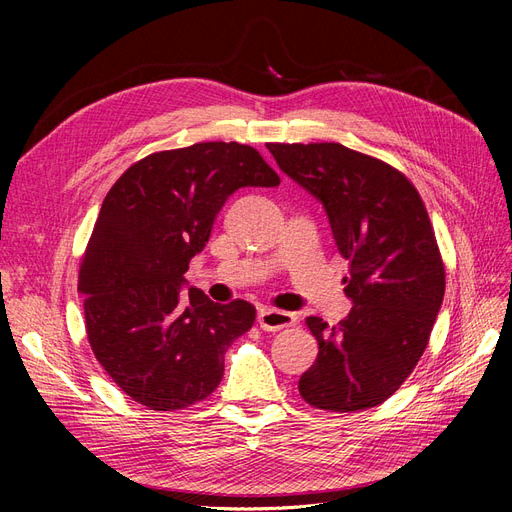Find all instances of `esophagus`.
<instances>
[{
  "instance_id": "obj_1",
  "label": "esophagus",
  "mask_w": 512,
  "mask_h": 512,
  "mask_svg": "<svg viewBox=\"0 0 512 512\" xmlns=\"http://www.w3.org/2000/svg\"><path fill=\"white\" fill-rule=\"evenodd\" d=\"M257 321H259L261 330H265V332H280L284 328H290L297 324V315L274 309V307H265L259 311Z\"/></svg>"
}]
</instances>
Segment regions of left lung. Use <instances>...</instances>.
Listing matches in <instances>:
<instances>
[{"label": "left lung", "instance_id": "1", "mask_svg": "<svg viewBox=\"0 0 512 512\" xmlns=\"http://www.w3.org/2000/svg\"><path fill=\"white\" fill-rule=\"evenodd\" d=\"M278 166L324 203L353 309L338 326L307 317L315 363L299 392L315 409L353 413L390 398L419 363L442 307L446 272L413 182L340 143H267Z\"/></svg>", "mask_w": 512, "mask_h": 512}]
</instances>
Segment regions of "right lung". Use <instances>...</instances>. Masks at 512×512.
<instances>
[{"label":"right lung","mask_w":512,"mask_h":512,"mask_svg":"<svg viewBox=\"0 0 512 512\" xmlns=\"http://www.w3.org/2000/svg\"><path fill=\"white\" fill-rule=\"evenodd\" d=\"M261 153L240 143L155 151L103 199L78 270L85 330L105 373L151 411H178L220 386L228 346L253 328L247 301L180 292L215 215L240 186H278Z\"/></svg>","instance_id":"add662e5"}]
</instances>
